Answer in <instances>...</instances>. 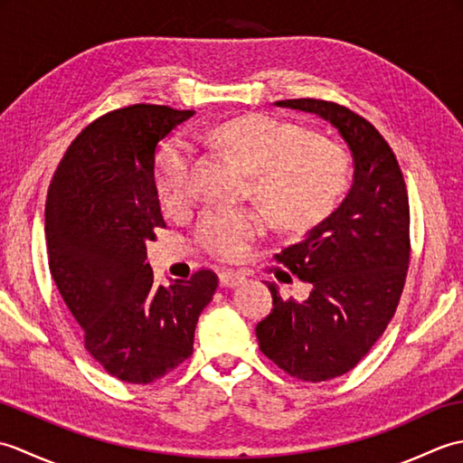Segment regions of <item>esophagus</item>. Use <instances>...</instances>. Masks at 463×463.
Wrapping results in <instances>:
<instances>
[{"instance_id":"obj_1","label":"esophagus","mask_w":463,"mask_h":463,"mask_svg":"<svg viewBox=\"0 0 463 463\" xmlns=\"http://www.w3.org/2000/svg\"><path fill=\"white\" fill-rule=\"evenodd\" d=\"M244 280H247V277H244V272L222 270V272L219 274V282H221V287H224V288L239 287V284H242Z\"/></svg>"}]
</instances>
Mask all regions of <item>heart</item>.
Returning <instances> with one entry per match:
<instances>
[{
    "label": "heart",
    "mask_w": 463,
    "mask_h": 463,
    "mask_svg": "<svg viewBox=\"0 0 463 463\" xmlns=\"http://www.w3.org/2000/svg\"><path fill=\"white\" fill-rule=\"evenodd\" d=\"M242 169L254 176V194L279 222L307 226L338 203L348 184V156L338 145L298 125L270 115H244L214 131ZM194 146L175 137L156 155V193L169 209H179L194 194ZM264 229L262 214L244 209H209L196 224V239L222 259H239Z\"/></svg>",
    "instance_id": "b5f03b06"
}]
</instances>
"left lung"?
Returning <instances> with one entry per match:
<instances>
[{
    "instance_id": "1",
    "label": "left lung",
    "mask_w": 463,
    "mask_h": 463,
    "mask_svg": "<svg viewBox=\"0 0 463 463\" xmlns=\"http://www.w3.org/2000/svg\"><path fill=\"white\" fill-rule=\"evenodd\" d=\"M274 107L330 123L352 156V184L326 219L277 257L308 282L307 300L282 298L257 324L260 350L290 376L324 382L350 372L386 330L410 262V204L394 153L366 119L318 99Z\"/></svg>"
}]
</instances>
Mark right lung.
Segmentation results:
<instances>
[{
  "label": "right lung",
  "instance_id": "right-lung-1",
  "mask_svg": "<svg viewBox=\"0 0 463 463\" xmlns=\"http://www.w3.org/2000/svg\"><path fill=\"white\" fill-rule=\"evenodd\" d=\"M194 111L133 105L103 115L69 146L49 186V270L83 328L85 348L129 383L163 378L193 354L219 279L211 270L159 287L146 241L165 229L155 151Z\"/></svg>",
  "mask_w": 463,
  "mask_h": 463
}]
</instances>
